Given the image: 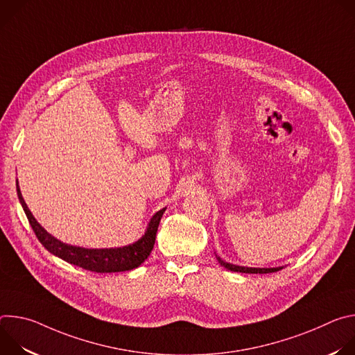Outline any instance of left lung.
<instances>
[{
	"label": "left lung",
	"instance_id": "8db88e82",
	"mask_svg": "<svg viewBox=\"0 0 355 355\" xmlns=\"http://www.w3.org/2000/svg\"><path fill=\"white\" fill-rule=\"evenodd\" d=\"M218 261L222 267L230 270V271H234V272H245V274H268V272H277L279 270H282V267H277V268H248V267H240V266H233V264H229V263H225L220 257H218Z\"/></svg>",
	"mask_w": 355,
	"mask_h": 355
}]
</instances>
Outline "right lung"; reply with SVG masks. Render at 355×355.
<instances>
[{"label": "right lung", "mask_w": 355, "mask_h": 355, "mask_svg": "<svg viewBox=\"0 0 355 355\" xmlns=\"http://www.w3.org/2000/svg\"><path fill=\"white\" fill-rule=\"evenodd\" d=\"M17 192H18L21 205L26 214V218L37 240L43 244V247L47 251L52 252V254L60 257L62 260L92 272H122V271L137 268L150 256L151 250H153L159 223L166 211L164 208L151 218L144 236L139 241L130 245L119 247V248H99V250L83 248V247H76V245L62 243L60 240L55 239L52 234H49L36 222V219L28 209L25 200L22 198V193L19 191L18 182H17Z\"/></svg>", "instance_id": "obj_1"}]
</instances>
